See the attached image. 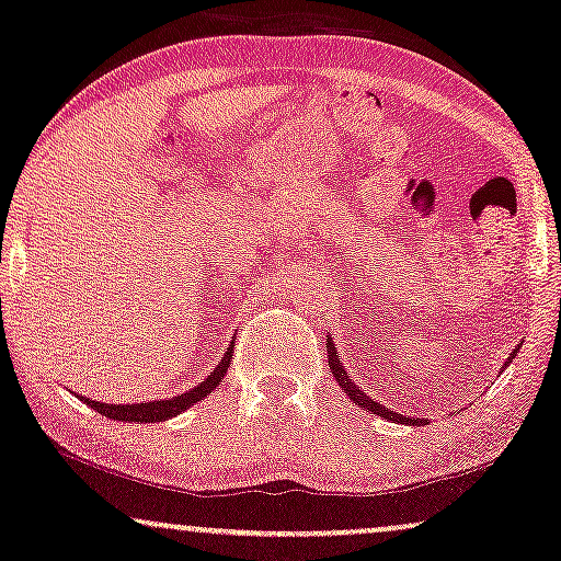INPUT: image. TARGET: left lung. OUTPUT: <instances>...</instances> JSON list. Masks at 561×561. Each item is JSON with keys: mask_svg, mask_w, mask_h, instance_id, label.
Wrapping results in <instances>:
<instances>
[{"mask_svg": "<svg viewBox=\"0 0 561 561\" xmlns=\"http://www.w3.org/2000/svg\"><path fill=\"white\" fill-rule=\"evenodd\" d=\"M325 352H329V367H331V373H333V378H336V382L339 386H342V391L350 396V401H354L357 403V407H363V409H367V411H373V414H378V416H382V420H391V422H399V424H416V420L414 416H403V414H396V411H391V409H386L382 407V403H378L375 399H370V396H367L363 388L359 386H354V380L350 378V375H346V370H344V365H342V359H339V352H336V346H333V342L329 339V344H325ZM517 354V350L510 354V359L507 363H513V357Z\"/></svg>", "mask_w": 561, "mask_h": 561, "instance_id": "obj_1", "label": "left lung"}]
</instances>
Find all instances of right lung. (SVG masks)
<instances>
[{"label":"right lung","mask_w":561,"mask_h":561,"mask_svg":"<svg viewBox=\"0 0 561 561\" xmlns=\"http://www.w3.org/2000/svg\"><path fill=\"white\" fill-rule=\"evenodd\" d=\"M232 346H236V342H230L222 363H219L215 370L207 375V378L198 382V386H194L191 391L181 393V396H173V399H168V401L103 403V401H92V399H88V396H80V399L88 403L90 409H95L98 414L108 416V420H116V422H165V420H170V416H179L181 411L194 407L196 401H202L204 396H209L211 391H215L219 382H222L225 373H228V367L232 363Z\"/></svg>","instance_id":"add662e5"}]
</instances>
